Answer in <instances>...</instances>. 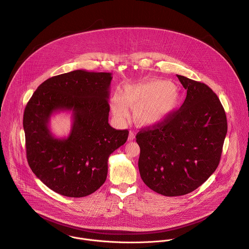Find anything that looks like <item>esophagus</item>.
<instances>
[{"mask_svg":"<svg viewBox=\"0 0 249 249\" xmlns=\"http://www.w3.org/2000/svg\"><path fill=\"white\" fill-rule=\"evenodd\" d=\"M134 139H135V132H134V131H132V130H130V131H129L128 140H129V141H133Z\"/></svg>","mask_w":249,"mask_h":249,"instance_id":"obj_1","label":"esophagus"}]
</instances>
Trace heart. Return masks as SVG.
<instances>
[{
	"label": "heart",
	"instance_id": "obj_1",
	"mask_svg": "<svg viewBox=\"0 0 249 249\" xmlns=\"http://www.w3.org/2000/svg\"><path fill=\"white\" fill-rule=\"evenodd\" d=\"M179 103L180 94L173 82L150 78L127 84L123 95L117 94L112 98L111 109L118 120L125 121L129 117V107H135L138 124L154 125L174 112Z\"/></svg>",
	"mask_w": 249,
	"mask_h": 249
}]
</instances>
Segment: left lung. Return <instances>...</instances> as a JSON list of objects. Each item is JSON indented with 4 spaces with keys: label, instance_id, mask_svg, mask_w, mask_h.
<instances>
[{
    "label": "left lung",
    "instance_id": "left-lung-1",
    "mask_svg": "<svg viewBox=\"0 0 249 249\" xmlns=\"http://www.w3.org/2000/svg\"><path fill=\"white\" fill-rule=\"evenodd\" d=\"M187 97L178 111L136 135L143 183L166 196L187 195L218 166L227 120L217 96L206 84L178 74Z\"/></svg>",
    "mask_w": 249,
    "mask_h": 249
}]
</instances>
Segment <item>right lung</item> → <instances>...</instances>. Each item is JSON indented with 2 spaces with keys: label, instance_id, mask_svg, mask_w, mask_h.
Returning <instances> with one entry per match:
<instances>
[{
  "label": "right lung",
  "instance_id": "add662e5",
  "mask_svg": "<svg viewBox=\"0 0 249 249\" xmlns=\"http://www.w3.org/2000/svg\"><path fill=\"white\" fill-rule=\"evenodd\" d=\"M111 72L85 70L45 80L24 112L27 159L36 175L55 193L82 197L107 180L110 154L126 142L128 130L108 124ZM72 112L68 138L56 139L49 129L50 117Z\"/></svg>",
  "mask_w": 249,
  "mask_h": 249
}]
</instances>
